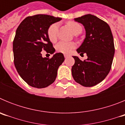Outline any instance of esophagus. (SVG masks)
<instances>
[{
    "mask_svg": "<svg viewBox=\"0 0 125 125\" xmlns=\"http://www.w3.org/2000/svg\"><path fill=\"white\" fill-rule=\"evenodd\" d=\"M64 56L65 58H67V57H70V56H69V55H68V54H64Z\"/></svg>",
    "mask_w": 125,
    "mask_h": 125,
    "instance_id": "34e87169",
    "label": "esophagus"
}]
</instances>
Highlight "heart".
Returning <instances> with one entry per match:
<instances>
[{
  "instance_id": "1",
  "label": "heart",
  "mask_w": 125,
  "mask_h": 125,
  "mask_svg": "<svg viewBox=\"0 0 125 125\" xmlns=\"http://www.w3.org/2000/svg\"><path fill=\"white\" fill-rule=\"evenodd\" d=\"M69 28L75 34L78 35L83 31V27L79 23L74 21H69L67 23ZM58 24L54 23L48 27L47 31V36L52 42H55L57 41ZM76 47V44L74 42L60 41L56 45V49L58 52L62 54H69Z\"/></svg>"
}]
</instances>
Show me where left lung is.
Instances as JSON below:
<instances>
[{
	"mask_svg": "<svg viewBox=\"0 0 125 125\" xmlns=\"http://www.w3.org/2000/svg\"><path fill=\"white\" fill-rule=\"evenodd\" d=\"M74 20L86 30V38L77 52L80 55L86 53L88 59L83 61L73 56V77L83 86H94L106 77L111 68L115 54L112 32L109 25L95 15L87 14Z\"/></svg>",
	"mask_w": 125,
	"mask_h": 125,
	"instance_id": "obj_1",
	"label": "left lung"
}]
</instances>
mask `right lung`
<instances>
[{
	"mask_svg": "<svg viewBox=\"0 0 125 125\" xmlns=\"http://www.w3.org/2000/svg\"><path fill=\"white\" fill-rule=\"evenodd\" d=\"M60 20L45 14L29 16L16 30L13 41L14 65L20 76L31 86L44 88L53 83L57 69L64 61L61 52L51 58L42 57L41 54L43 50L51 54L55 52L47 31Z\"/></svg>",
	"mask_w": 125,
	"mask_h": 125,
	"instance_id": "add662e5",
	"label": "right lung"
}]
</instances>
